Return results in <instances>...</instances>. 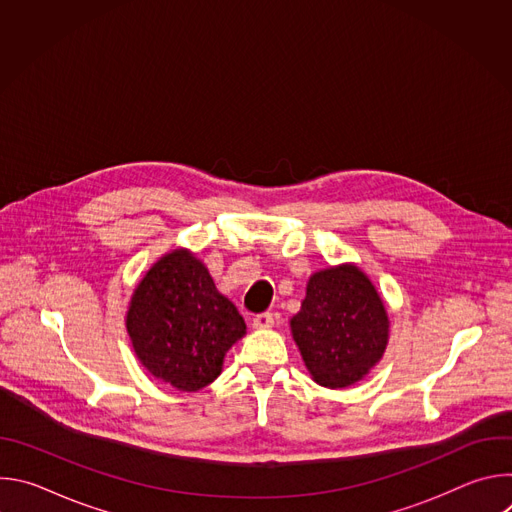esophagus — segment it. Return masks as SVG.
Listing matches in <instances>:
<instances>
[{"instance_id": "esophagus-1", "label": "esophagus", "mask_w": 512, "mask_h": 512, "mask_svg": "<svg viewBox=\"0 0 512 512\" xmlns=\"http://www.w3.org/2000/svg\"><path fill=\"white\" fill-rule=\"evenodd\" d=\"M253 326H255L257 330H267V328H271V326H273V314H271V312H261V314H257V316L253 318Z\"/></svg>"}]
</instances>
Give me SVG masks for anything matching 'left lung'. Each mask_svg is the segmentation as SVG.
Wrapping results in <instances>:
<instances>
[{"mask_svg": "<svg viewBox=\"0 0 512 512\" xmlns=\"http://www.w3.org/2000/svg\"><path fill=\"white\" fill-rule=\"evenodd\" d=\"M289 326L312 379L328 389L367 377L389 342L379 291L352 263L316 271Z\"/></svg>", "mask_w": 512, "mask_h": 512, "instance_id": "obj_1", "label": "left lung"}]
</instances>
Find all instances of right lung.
<instances>
[{"mask_svg":"<svg viewBox=\"0 0 512 512\" xmlns=\"http://www.w3.org/2000/svg\"><path fill=\"white\" fill-rule=\"evenodd\" d=\"M125 324L143 367L186 393L221 375L227 350L247 332L235 304L188 249L170 251L148 269Z\"/></svg>","mask_w":512,"mask_h":512,"instance_id":"add662e5","label":"right lung"}]
</instances>
